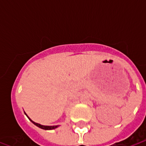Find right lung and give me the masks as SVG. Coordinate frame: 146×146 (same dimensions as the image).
<instances>
[{"label": "right lung", "mask_w": 146, "mask_h": 146, "mask_svg": "<svg viewBox=\"0 0 146 146\" xmlns=\"http://www.w3.org/2000/svg\"><path fill=\"white\" fill-rule=\"evenodd\" d=\"M29 118V117H28ZM30 119V118H29ZM30 120L31 121V122L33 123V124H35L36 126H37L38 127H40V128L41 129H44V130H53V129H55L56 127H58V126H44V125H41V124H40V123H35L33 122V120L31 119H30Z\"/></svg>", "instance_id": "obj_1"}]
</instances>
